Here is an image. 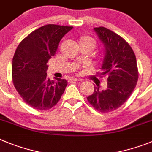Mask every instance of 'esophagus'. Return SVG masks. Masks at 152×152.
<instances>
[{
    "mask_svg": "<svg viewBox=\"0 0 152 152\" xmlns=\"http://www.w3.org/2000/svg\"><path fill=\"white\" fill-rule=\"evenodd\" d=\"M82 81L81 80H79V79H76V78H71L70 82H80Z\"/></svg>",
    "mask_w": 152,
    "mask_h": 152,
    "instance_id": "obj_1",
    "label": "esophagus"
}]
</instances>
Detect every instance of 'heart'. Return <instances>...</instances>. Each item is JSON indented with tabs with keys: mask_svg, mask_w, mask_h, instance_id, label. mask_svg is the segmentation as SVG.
I'll list each match as a JSON object with an SVG mask.
<instances>
[{
	"mask_svg": "<svg viewBox=\"0 0 152 152\" xmlns=\"http://www.w3.org/2000/svg\"><path fill=\"white\" fill-rule=\"evenodd\" d=\"M78 46L79 47H86L91 50H94L96 46V41L93 38L89 36H82L78 40Z\"/></svg>",
	"mask_w": 152,
	"mask_h": 152,
	"instance_id": "1",
	"label": "heart"
}]
</instances>
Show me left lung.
Here are the masks:
<instances>
[{"instance_id": "left-lung-1", "label": "left lung", "mask_w": 152, "mask_h": 152, "mask_svg": "<svg viewBox=\"0 0 152 152\" xmlns=\"http://www.w3.org/2000/svg\"><path fill=\"white\" fill-rule=\"evenodd\" d=\"M105 47L99 76H107V87L94 92L87 100L95 109L109 113L119 108L131 96L138 79L136 57L132 47L118 34L103 27L93 29Z\"/></svg>"}]
</instances>
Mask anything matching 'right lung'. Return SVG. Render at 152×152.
Returning a JSON list of instances; mask_svg holds the SVG:
<instances>
[{
	"instance_id": "right-lung-1",
	"label": "right lung",
	"mask_w": 152,
	"mask_h": 152,
	"mask_svg": "<svg viewBox=\"0 0 152 152\" xmlns=\"http://www.w3.org/2000/svg\"><path fill=\"white\" fill-rule=\"evenodd\" d=\"M72 27L47 24L37 29L22 40L12 62L14 87L23 101L37 110H47L57 103L67 81L47 78V63Z\"/></svg>"
}]
</instances>
